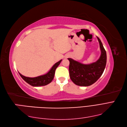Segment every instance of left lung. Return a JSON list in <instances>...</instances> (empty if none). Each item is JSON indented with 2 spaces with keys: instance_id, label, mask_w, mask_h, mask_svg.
Here are the masks:
<instances>
[{
  "instance_id": "1",
  "label": "left lung",
  "mask_w": 127,
  "mask_h": 127,
  "mask_svg": "<svg viewBox=\"0 0 127 127\" xmlns=\"http://www.w3.org/2000/svg\"><path fill=\"white\" fill-rule=\"evenodd\" d=\"M101 49L98 59L91 64H85L68 58L69 61V72L71 80L80 86H89L93 84L103 74L107 63V54L100 39L97 36Z\"/></svg>"
}]
</instances>
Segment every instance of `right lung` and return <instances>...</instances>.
<instances>
[{"instance_id": "obj_1", "label": "right lung", "mask_w": 127, "mask_h": 127, "mask_svg": "<svg viewBox=\"0 0 127 127\" xmlns=\"http://www.w3.org/2000/svg\"><path fill=\"white\" fill-rule=\"evenodd\" d=\"M61 61L62 60L55 63L47 73L41 76L35 77V78H29V77H26L20 73H19V74L25 81H26L29 85L34 86V87H39V86L47 85L49 84V83H51L53 80L54 76L55 69L59 65Z\"/></svg>"}]
</instances>
